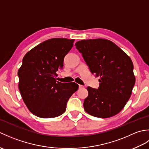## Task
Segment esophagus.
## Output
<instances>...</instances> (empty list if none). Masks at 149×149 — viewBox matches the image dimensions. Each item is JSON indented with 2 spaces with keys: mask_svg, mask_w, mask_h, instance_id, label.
<instances>
[{
  "mask_svg": "<svg viewBox=\"0 0 149 149\" xmlns=\"http://www.w3.org/2000/svg\"><path fill=\"white\" fill-rule=\"evenodd\" d=\"M79 88H84V86H83V85L79 84Z\"/></svg>",
  "mask_w": 149,
  "mask_h": 149,
  "instance_id": "1",
  "label": "esophagus"
}]
</instances>
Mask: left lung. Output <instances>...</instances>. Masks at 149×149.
<instances>
[{"label":"left lung","instance_id":"1","mask_svg":"<svg viewBox=\"0 0 149 149\" xmlns=\"http://www.w3.org/2000/svg\"><path fill=\"white\" fill-rule=\"evenodd\" d=\"M91 74L100 77L98 89L88 86L83 106L86 112L109 118L121 111L130 98L135 84L131 58L111 41L83 40L75 44Z\"/></svg>","mask_w":149,"mask_h":149}]
</instances>
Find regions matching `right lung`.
<instances>
[{
    "instance_id": "add662e5",
    "label": "right lung",
    "mask_w": 149,
    "mask_h": 149,
    "mask_svg": "<svg viewBox=\"0 0 149 149\" xmlns=\"http://www.w3.org/2000/svg\"><path fill=\"white\" fill-rule=\"evenodd\" d=\"M74 40L52 38L28 52L18 71V88L30 111L40 118H54L64 113L66 104L78 84L56 81V72L63 67L65 56Z\"/></svg>"
}]
</instances>
